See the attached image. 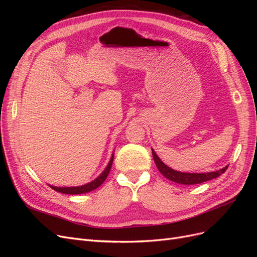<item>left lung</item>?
Returning <instances> with one entry per match:
<instances>
[{
  "mask_svg": "<svg viewBox=\"0 0 257 257\" xmlns=\"http://www.w3.org/2000/svg\"><path fill=\"white\" fill-rule=\"evenodd\" d=\"M152 155H153L155 165H157L161 174L165 178L169 179V180H172L173 182L180 183V184H198V183L209 181L211 180V179L217 178L220 175L224 174L225 170H226L228 167L227 165L220 170H216V172H211V173H197V174L182 173V172H177V170H174L173 168H170L166 164H164V163L162 162V160L158 157V154L154 152L153 149H152Z\"/></svg>",
  "mask_w": 257,
  "mask_h": 257,
  "instance_id": "8db88e82",
  "label": "left lung"
}]
</instances>
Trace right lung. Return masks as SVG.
Masks as SVG:
<instances>
[{"label": "right lung", "mask_w": 257, "mask_h": 257, "mask_svg": "<svg viewBox=\"0 0 257 257\" xmlns=\"http://www.w3.org/2000/svg\"><path fill=\"white\" fill-rule=\"evenodd\" d=\"M112 162H113V154L111 155V159H110L109 163H108V165L105 168L104 172L100 174L96 179H94V180L87 183V184H83V185H80V186H69V188H68V186H65V188H60V186L50 185V188L53 189L54 191H57V192L63 193V194H71V195H75V194H84V193L91 192L93 190L97 189L98 186L102 185V183L106 180L108 174H109V172H110Z\"/></svg>", "instance_id": "right-lung-1"}]
</instances>
